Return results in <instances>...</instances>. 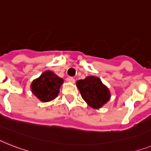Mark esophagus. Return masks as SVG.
Instances as JSON below:
<instances>
[{
    "instance_id": "1",
    "label": "esophagus",
    "mask_w": 151,
    "mask_h": 151,
    "mask_svg": "<svg viewBox=\"0 0 151 151\" xmlns=\"http://www.w3.org/2000/svg\"><path fill=\"white\" fill-rule=\"evenodd\" d=\"M68 81L69 82V83H74L75 82H76V80H75V78H73V77H68Z\"/></svg>"
}]
</instances>
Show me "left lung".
Returning a JSON list of instances; mask_svg holds the SVG:
<instances>
[{
	"mask_svg": "<svg viewBox=\"0 0 151 151\" xmlns=\"http://www.w3.org/2000/svg\"><path fill=\"white\" fill-rule=\"evenodd\" d=\"M83 99L89 106L99 109L110 99V92L98 77L88 76L76 82Z\"/></svg>",
	"mask_w": 151,
	"mask_h": 151,
	"instance_id": "8db88e82",
	"label": "left lung"
}]
</instances>
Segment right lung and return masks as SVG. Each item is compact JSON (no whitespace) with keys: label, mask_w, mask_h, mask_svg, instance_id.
<instances>
[{"label":"right lung","mask_w":151,"mask_h":151,"mask_svg":"<svg viewBox=\"0 0 151 151\" xmlns=\"http://www.w3.org/2000/svg\"><path fill=\"white\" fill-rule=\"evenodd\" d=\"M62 83V78L48 70L33 80L31 89L34 95L42 102H49L58 96Z\"/></svg>","instance_id":"right-lung-1"}]
</instances>
